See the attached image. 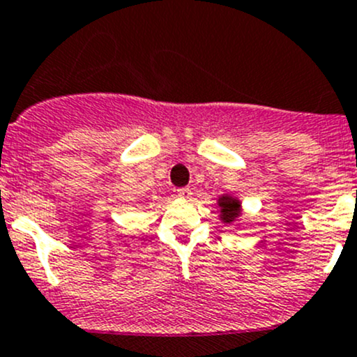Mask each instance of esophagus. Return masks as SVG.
<instances>
[{
    "instance_id": "34e87169",
    "label": "esophagus",
    "mask_w": 357,
    "mask_h": 357,
    "mask_svg": "<svg viewBox=\"0 0 357 357\" xmlns=\"http://www.w3.org/2000/svg\"><path fill=\"white\" fill-rule=\"evenodd\" d=\"M176 193H178V197H181V199H190L193 192L190 188H178L176 190Z\"/></svg>"
}]
</instances>
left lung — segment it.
<instances>
[{
  "instance_id": "8db88e82",
  "label": "left lung",
  "mask_w": 357,
  "mask_h": 357,
  "mask_svg": "<svg viewBox=\"0 0 357 357\" xmlns=\"http://www.w3.org/2000/svg\"><path fill=\"white\" fill-rule=\"evenodd\" d=\"M219 205L222 207V221L225 222H231L233 219L236 218V214H238V202L233 200L231 197H222L221 200H219Z\"/></svg>"
}]
</instances>
